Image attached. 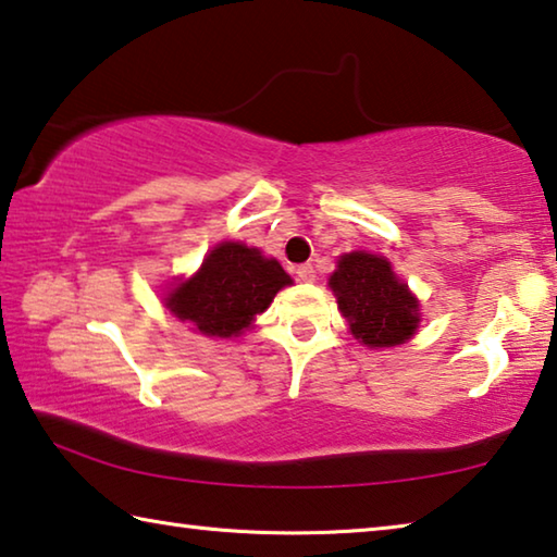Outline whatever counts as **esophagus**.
Segmentation results:
<instances>
[{
	"label": "esophagus",
	"mask_w": 557,
	"mask_h": 557,
	"mask_svg": "<svg viewBox=\"0 0 557 557\" xmlns=\"http://www.w3.org/2000/svg\"><path fill=\"white\" fill-rule=\"evenodd\" d=\"M295 272H297V277H299L301 282H314V277H317L312 262H305V265H297Z\"/></svg>",
	"instance_id": "obj_1"
}]
</instances>
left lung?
Returning a JSON list of instances; mask_svg holds the SVG:
<instances>
[{"label": "left lung", "instance_id": "left-lung-1", "mask_svg": "<svg viewBox=\"0 0 557 557\" xmlns=\"http://www.w3.org/2000/svg\"><path fill=\"white\" fill-rule=\"evenodd\" d=\"M351 334L366 346H395L420 322L418 299L395 277L391 262L371 252H348L329 280Z\"/></svg>", "mask_w": 557, "mask_h": 557}]
</instances>
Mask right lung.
<instances>
[{
    "instance_id": "1",
    "label": "right lung",
    "mask_w": 557,
    "mask_h": 557,
    "mask_svg": "<svg viewBox=\"0 0 557 557\" xmlns=\"http://www.w3.org/2000/svg\"><path fill=\"white\" fill-rule=\"evenodd\" d=\"M292 280L277 260L243 243H221L191 280L178 282L166 307L206 336H238Z\"/></svg>"
}]
</instances>
